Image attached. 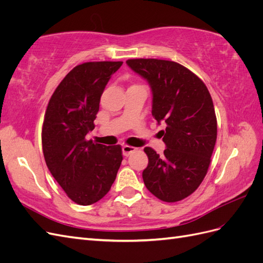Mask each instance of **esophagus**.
Segmentation results:
<instances>
[{
	"mask_svg": "<svg viewBox=\"0 0 263 263\" xmlns=\"http://www.w3.org/2000/svg\"><path fill=\"white\" fill-rule=\"evenodd\" d=\"M122 150H123V155H124L125 157H128L130 154L135 153V151L137 150V148H135V147H133V146H127V145H125V146L122 147Z\"/></svg>",
	"mask_w": 263,
	"mask_h": 263,
	"instance_id": "esophagus-1",
	"label": "esophagus"
}]
</instances>
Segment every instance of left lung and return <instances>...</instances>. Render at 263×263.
<instances>
[{
	"label": "left lung",
	"instance_id": "left-lung-1",
	"mask_svg": "<svg viewBox=\"0 0 263 263\" xmlns=\"http://www.w3.org/2000/svg\"><path fill=\"white\" fill-rule=\"evenodd\" d=\"M133 71L148 82L151 113L161 130L163 156L146 147V187L159 200L178 202L192 194L208 173L217 138V121L208 87L192 71L174 61L129 59Z\"/></svg>",
	"mask_w": 263,
	"mask_h": 263
}]
</instances>
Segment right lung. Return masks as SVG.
Returning <instances> with one entry per match:
<instances>
[{"label":"right lung","instance_id":"right-lung-1","mask_svg":"<svg viewBox=\"0 0 263 263\" xmlns=\"http://www.w3.org/2000/svg\"><path fill=\"white\" fill-rule=\"evenodd\" d=\"M122 61L85 62L74 67L54 90L46 109L42 142L47 166L69 198L91 205L104 197L123 156L119 145L86 140L94 129L100 100Z\"/></svg>","mask_w":263,"mask_h":263}]
</instances>
